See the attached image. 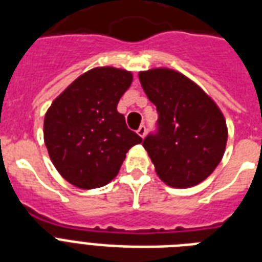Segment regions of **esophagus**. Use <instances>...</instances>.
Here are the masks:
<instances>
[{"mask_svg": "<svg viewBox=\"0 0 262 262\" xmlns=\"http://www.w3.org/2000/svg\"><path fill=\"white\" fill-rule=\"evenodd\" d=\"M138 135H139V137L141 138H144V135H146V125H143L142 124L141 127H139V128H138Z\"/></svg>", "mask_w": 262, "mask_h": 262, "instance_id": "34e87169", "label": "esophagus"}]
</instances>
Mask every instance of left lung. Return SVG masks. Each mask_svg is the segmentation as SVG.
<instances>
[{
    "label": "left lung",
    "mask_w": 262,
    "mask_h": 262,
    "mask_svg": "<svg viewBox=\"0 0 262 262\" xmlns=\"http://www.w3.org/2000/svg\"><path fill=\"white\" fill-rule=\"evenodd\" d=\"M139 81L158 112L157 133L143 147L165 184L189 188L208 177L219 165L227 142V125L214 100L181 73L151 69Z\"/></svg>",
    "instance_id": "obj_1"
}]
</instances>
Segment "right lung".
<instances>
[{
  "instance_id": "1",
  "label": "right lung",
  "mask_w": 262,
  "mask_h": 262,
  "mask_svg": "<svg viewBox=\"0 0 262 262\" xmlns=\"http://www.w3.org/2000/svg\"><path fill=\"white\" fill-rule=\"evenodd\" d=\"M133 74L116 68L83 73L52 101L45 143L52 164L74 187H104L118 176L125 154L142 138L128 129L118 102Z\"/></svg>"
}]
</instances>
